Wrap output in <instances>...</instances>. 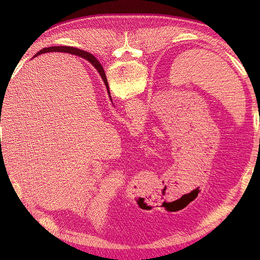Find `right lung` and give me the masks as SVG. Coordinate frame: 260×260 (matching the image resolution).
Returning a JSON list of instances; mask_svg holds the SVG:
<instances>
[{
    "label": "right lung",
    "instance_id": "right-lung-1",
    "mask_svg": "<svg viewBox=\"0 0 260 260\" xmlns=\"http://www.w3.org/2000/svg\"><path fill=\"white\" fill-rule=\"evenodd\" d=\"M50 51H61V52H68V53H71V54H76V56H79V57H82L85 58L87 60H89V61L93 64V67H95L98 73L101 74L102 78L105 82V85H106L107 87V90L109 92V89H108V82H107V78H106V75H105V71L102 67V64L99 63L98 60L92 56L91 53L87 52V51H84V50H80V49H77V48H71V47H49V48H45L42 49V50L39 51L35 57H37L38 54H41V53H46V52H50Z\"/></svg>",
    "mask_w": 260,
    "mask_h": 260
}]
</instances>
